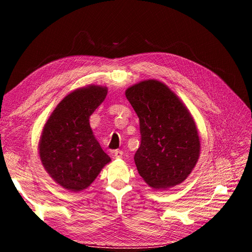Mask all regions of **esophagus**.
<instances>
[{
	"instance_id": "34e87169",
	"label": "esophagus",
	"mask_w": 252,
	"mask_h": 252,
	"mask_svg": "<svg viewBox=\"0 0 252 252\" xmlns=\"http://www.w3.org/2000/svg\"><path fill=\"white\" fill-rule=\"evenodd\" d=\"M123 155L124 154H123V151H122V150H116L113 152V157L116 158H123Z\"/></svg>"
}]
</instances>
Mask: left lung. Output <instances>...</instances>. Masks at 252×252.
<instances>
[{"mask_svg":"<svg viewBox=\"0 0 252 252\" xmlns=\"http://www.w3.org/2000/svg\"><path fill=\"white\" fill-rule=\"evenodd\" d=\"M125 94L140 120L141 145L134 155L140 175L154 189L181 184L191 173L201 151L191 113L157 80L134 84Z\"/></svg>","mask_w":252,"mask_h":252,"instance_id":"8db88e82","label":"left lung"}]
</instances>
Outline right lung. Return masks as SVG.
<instances>
[{
	"label": "right lung",
	"instance_id": "obj_1",
	"mask_svg": "<svg viewBox=\"0 0 252 252\" xmlns=\"http://www.w3.org/2000/svg\"><path fill=\"white\" fill-rule=\"evenodd\" d=\"M105 86L89 85L67 94L44 125L39 155L56 183L72 192L90 186L111 158L94 138L89 118L107 95Z\"/></svg>",
	"mask_w": 252,
	"mask_h": 252
}]
</instances>
